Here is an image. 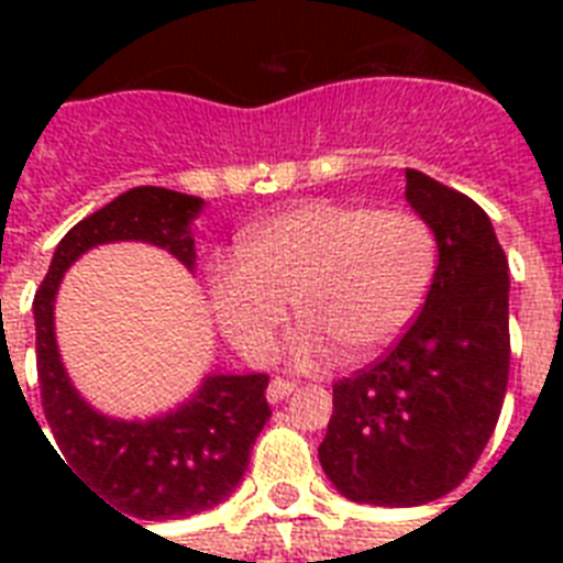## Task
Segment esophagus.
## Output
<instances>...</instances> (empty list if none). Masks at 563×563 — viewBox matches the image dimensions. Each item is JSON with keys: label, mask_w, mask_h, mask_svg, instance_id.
I'll return each mask as SVG.
<instances>
[{"label": "esophagus", "mask_w": 563, "mask_h": 563, "mask_svg": "<svg viewBox=\"0 0 563 563\" xmlns=\"http://www.w3.org/2000/svg\"><path fill=\"white\" fill-rule=\"evenodd\" d=\"M295 388H298V385L277 376V379H272V383H268V391H265V397H268V402H280V400H286V397H289Z\"/></svg>", "instance_id": "34e87169"}]
</instances>
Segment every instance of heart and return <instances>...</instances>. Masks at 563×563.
Instances as JSON below:
<instances>
[{
    "label": "heart",
    "mask_w": 563,
    "mask_h": 563,
    "mask_svg": "<svg viewBox=\"0 0 563 563\" xmlns=\"http://www.w3.org/2000/svg\"><path fill=\"white\" fill-rule=\"evenodd\" d=\"M438 239L411 210L368 203L300 201L256 221L239 256L210 265V307L228 342L268 360L295 303L307 321L300 362L362 360L391 347L427 300Z\"/></svg>",
    "instance_id": "1"
}]
</instances>
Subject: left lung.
Segmentation results:
<instances>
[{
	"label": "left lung",
	"mask_w": 563,
	"mask_h": 563,
	"mask_svg": "<svg viewBox=\"0 0 563 563\" xmlns=\"http://www.w3.org/2000/svg\"><path fill=\"white\" fill-rule=\"evenodd\" d=\"M438 239L420 316L371 368L333 385L318 459L353 503L411 508L459 488L494 435L508 385V260L467 195L406 169Z\"/></svg>",
	"instance_id": "8db88e82"
}]
</instances>
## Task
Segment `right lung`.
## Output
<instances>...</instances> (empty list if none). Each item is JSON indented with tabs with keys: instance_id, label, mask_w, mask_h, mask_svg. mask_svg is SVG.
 Instances as JSON below:
<instances>
[{
	"instance_id": "right-lung-1",
	"label": "right lung",
	"mask_w": 563,
	"mask_h": 563,
	"mask_svg": "<svg viewBox=\"0 0 563 563\" xmlns=\"http://www.w3.org/2000/svg\"><path fill=\"white\" fill-rule=\"evenodd\" d=\"M203 198L136 187L78 221L55 247L34 295L37 376L55 455L101 503L140 520L201 515L236 490L272 409L265 374H207L178 409L145 420L101 415L66 374L55 339V298L66 268L108 242H148L195 272L192 221ZM52 444V441H48Z\"/></svg>"
}]
</instances>
